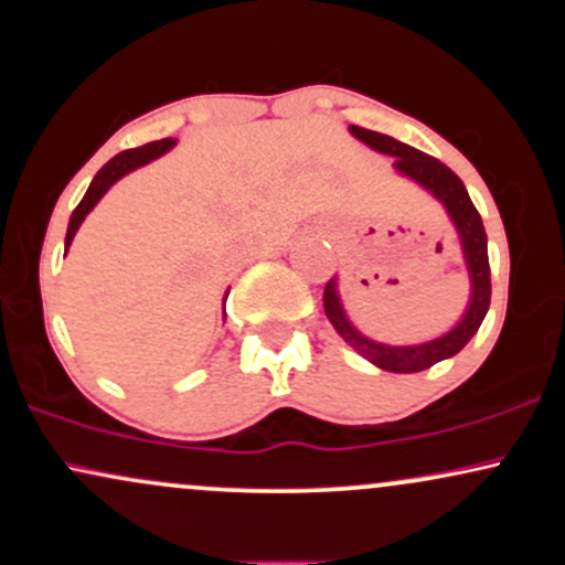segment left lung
Wrapping results in <instances>:
<instances>
[{"instance_id": "obj_1", "label": "left lung", "mask_w": 565, "mask_h": 565, "mask_svg": "<svg viewBox=\"0 0 565 565\" xmlns=\"http://www.w3.org/2000/svg\"><path fill=\"white\" fill-rule=\"evenodd\" d=\"M350 132L359 140H364L366 146H372L374 151L395 157V170L406 174V178L417 180L419 185L427 188V191L446 206V212H449V217L454 220V228L459 233V242H462L465 260H468L472 284L470 305L451 332L438 337V340L423 342V345L401 348L382 345V342L369 340V337L361 334L359 329L348 321L345 310H342L340 295H337L334 278L327 284V289H323V310H327V319L332 321L337 334H340L350 348L359 350L366 361H372L374 366L395 374L423 372V369H430L433 364H438V361L457 355L459 350L468 345L470 337L478 332V327H481V321L486 319V310H489L491 302V270L489 249H486L483 220L468 196V188H465L462 180H459L444 161L427 157V153L391 138V135L372 132V129L364 127H350Z\"/></svg>"}]
</instances>
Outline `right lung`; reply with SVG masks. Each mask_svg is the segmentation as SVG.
I'll return each mask as SVG.
<instances>
[{"mask_svg": "<svg viewBox=\"0 0 565 565\" xmlns=\"http://www.w3.org/2000/svg\"><path fill=\"white\" fill-rule=\"evenodd\" d=\"M174 146L172 138H164V140H153V142H146V146L140 148H129V151H121L116 153V157L108 161V164L100 167V172L95 174V180L89 183L87 193H84V199L79 201V206L74 210V215H71L68 220V231H66V246H71V242H74L76 231H79L82 220L89 215V210L97 204V201L103 199V193L111 188L116 180L125 178L127 172L138 170V167L148 164V161H153L157 157H161L164 151H170V148Z\"/></svg>", "mask_w": 565, "mask_h": 565, "instance_id": "right-lung-1", "label": "right lung"}]
</instances>
